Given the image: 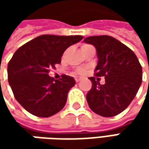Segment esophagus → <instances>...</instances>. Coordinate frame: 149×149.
Returning a JSON list of instances; mask_svg holds the SVG:
<instances>
[{
	"label": "esophagus",
	"instance_id": "1",
	"mask_svg": "<svg viewBox=\"0 0 149 149\" xmlns=\"http://www.w3.org/2000/svg\"><path fill=\"white\" fill-rule=\"evenodd\" d=\"M80 79H80V78H78V77H76L75 78V82H79V81H80Z\"/></svg>",
	"mask_w": 149,
	"mask_h": 149
}]
</instances>
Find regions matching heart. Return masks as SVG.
Returning a JSON list of instances; mask_svg holds the SVG:
<instances>
[{
    "label": "heart",
    "instance_id": "1",
    "mask_svg": "<svg viewBox=\"0 0 149 149\" xmlns=\"http://www.w3.org/2000/svg\"><path fill=\"white\" fill-rule=\"evenodd\" d=\"M86 45H84L83 46H86ZM77 73L79 74H84V70H83V69H79L77 70Z\"/></svg>",
    "mask_w": 149,
    "mask_h": 149
}]
</instances>
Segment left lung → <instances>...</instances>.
Segmentation results:
<instances>
[{
    "instance_id": "left-lung-1",
    "label": "left lung",
    "mask_w": 149,
    "mask_h": 149,
    "mask_svg": "<svg viewBox=\"0 0 149 149\" xmlns=\"http://www.w3.org/2000/svg\"><path fill=\"white\" fill-rule=\"evenodd\" d=\"M84 41L95 46L98 56L95 77L89 78L92 88L86 95L88 104L100 116H115L137 95L142 83V66L133 50L115 38L89 36ZM101 76H105L104 85L99 83L97 77Z\"/></svg>"
}]
</instances>
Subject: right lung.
<instances>
[{"label": "right lung", "mask_w": 149, "mask_h": 149, "mask_svg": "<svg viewBox=\"0 0 149 149\" xmlns=\"http://www.w3.org/2000/svg\"><path fill=\"white\" fill-rule=\"evenodd\" d=\"M81 36L43 35L15 52L7 66L8 81L15 100L37 117H50L65 105L74 78L63 74L54 80L49 70L61 62L65 50L80 41Z\"/></svg>", "instance_id": "right-lung-1"}]
</instances>
